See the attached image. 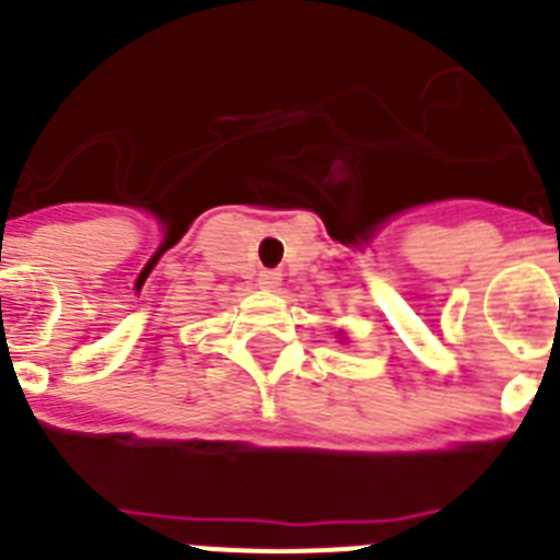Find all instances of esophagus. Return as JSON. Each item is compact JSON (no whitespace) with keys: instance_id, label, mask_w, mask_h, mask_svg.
<instances>
[{"instance_id":"34e87169","label":"esophagus","mask_w":560,"mask_h":560,"mask_svg":"<svg viewBox=\"0 0 560 560\" xmlns=\"http://www.w3.org/2000/svg\"><path fill=\"white\" fill-rule=\"evenodd\" d=\"M280 280H283V271H277V269H264L260 275H257V283L266 285V289H275V285H280Z\"/></svg>"}]
</instances>
